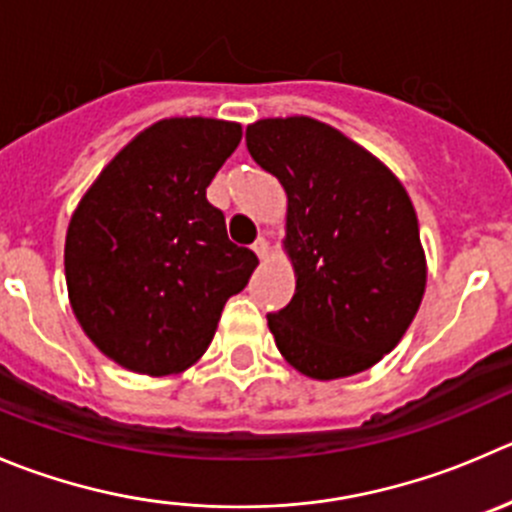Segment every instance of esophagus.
<instances>
[{
    "mask_svg": "<svg viewBox=\"0 0 512 512\" xmlns=\"http://www.w3.org/2000/svg\"><path fill=\"white\" fill-rule=\"evenodd\" d=\"M252 250L257 252V257H260V260H267V255H270V242H267L265 237H257L255 245H252Z\"/></svg>",
    "mask_w": 512,
    "mask_h": 512,
    "instance_id": "obj_1",
    "label": "esophagus"
}]
</instances>
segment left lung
Listing matches in <instances>:
<instances>
[{"mask_svg": "<svg viewBox=\"0 0 512 512\" xmlns=\"http://www.w3.org/2000/svg\"><path fill=\"white\" fill-rule=\"evenodd\" d=\"M247 150L287 192L290 305L267 315L277 350L312 380L388 355L418 315L428 265L403 182L375 155L312 117L247 124Z\"/></svg>", "mask_w": 512, "mask_h": 512, "instance_id": "1", "label": "left lung"}]
</instances>
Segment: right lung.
<instances>
[{
    "instance_id": "add662e5",
    "label": "right lung",
    "mask_w": 512,
    "mask_h": 512,
    "mask_svg": "<svg viewBox=\"0 0 512 512\" xmlns=\"http://www.w3.org/2000/svg\"><path fill=\"white\" fill-rule=\"evenodd\" d=\"M242 127L170 117L124 145L79 200L64 240L69 305L102 355L140 375L195 365L257 255L227 237L207 187Z\"/></svg>"
}]
</instances>
